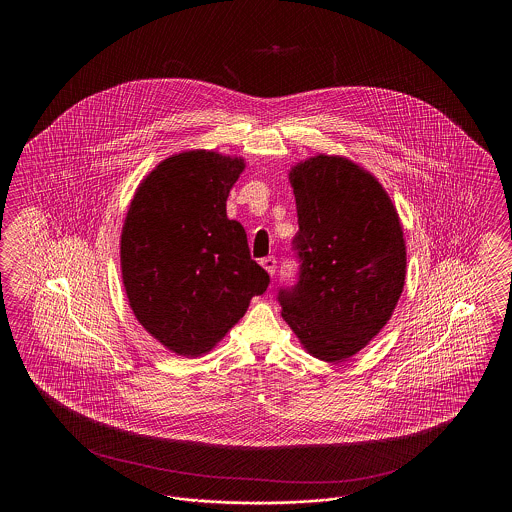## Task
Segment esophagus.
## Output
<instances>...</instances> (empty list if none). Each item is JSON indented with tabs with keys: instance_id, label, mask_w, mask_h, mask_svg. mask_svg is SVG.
<instances>
[{
	"instance_id": "34e87169",
	"label": "esophagus",
	"mask_w": 512,
	"mask_h": 512,
	"mask_svg": "<svg viewBox=\"0 0 512 512\" xmlns=\"http://www.w3.org/2000/svg\"><path fill=\"white\" fill-rule=\"evenodd\" d=\"M261 265H263V268H265L268 274L272 276V274L276 272V257L268 255V257H265V259H261Z\"/></svg>"
}]
</instances>
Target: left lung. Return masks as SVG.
<instances>
[{"label": "left lung", "mask_w": 512, "mask_h": 512, "mask_svg": "<svg viewBox=\"0 0 512 512\" xmlns=\"http://www.w3.org/2000/svg\"><path fill=\"white\" fill-rule=\"evenodd\" d=\"M290 184L299 274L278 292L282 317L313 357L345 361L386 326L403 292L399 215L382 184L340 155L297 163Z\"/></svg>", "instance_id": "left-lung-1"}]
</instances>
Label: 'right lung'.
Here are the masks:
<instances>
[{
  "mask_svg": "<svg viewBox=\"0 0 512 512\" xmlns=\"http://www.w3.org/2000/svg\"><path fill=\"white\" fill-rule=\"evenodd\" d=\"M242 157L194 149L159 163L138 186L121 234L124 290L134 317L172 353L211 351L267 292L226 197Z\"/></svg>",
  "mask_w": 512,
  "mask_h": 512,
  "instance_id": "obj_1",
  "label": "right lung"
}]
</instances>
